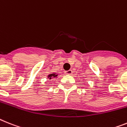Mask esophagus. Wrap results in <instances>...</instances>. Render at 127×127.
Masks as SVG:
<instances>
[{"instance_id": "obj_1", "label": "esophagus", "mask_w": 127, "mask_h": 127, "mask_svg": "<svg viewBox=\"0 0 127 127\" xmlns=\"http://www.w3.org/2000/svg\"><path fill=\"white\" fill-rule=\"evenodd\" d=\"M72 73H73V72H72V70H68V71H66L65 72V73L67 74V75H72Z\"/></svg>"}]
</instances>
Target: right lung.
I'll list each match as a JSON object with an SVG mask.
<instances>
[{
    "label": "right lung",
    "mask_w": 127,
    "mask_h": 127,
    "mask_svg": "<svg viewBox=\"0 0 127 127\" xmlns=\"http://www.w3.org/2000/svg\"><path fill=\"white\" fill-rule=\"evenodd\" d=\"M57 75H57V73H51V74H50V75H48V78L50 80V79H53V78L57 77Z\"/></svg>",
    "instance_id": "obj_1"
}]
</instances>
